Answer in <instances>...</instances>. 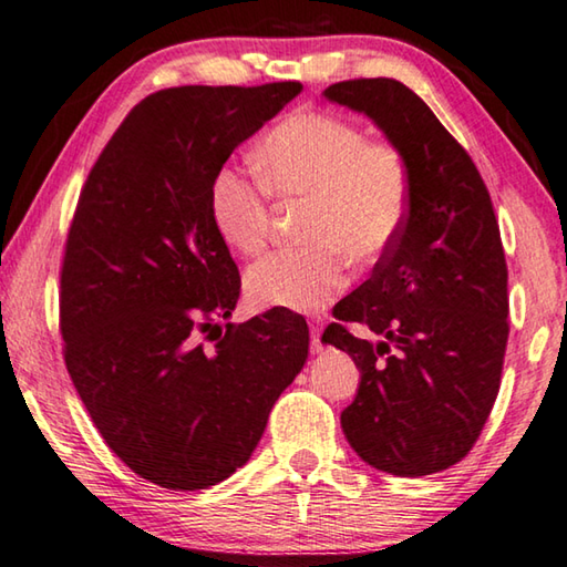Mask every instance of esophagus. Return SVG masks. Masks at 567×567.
Returning a JSON list of instances; mask_svg holds the SVG:
<instances>
[{"label": "esophagus", "instance_id": "esophagus-1", "mask_svg": "<svg viewBox=\"0 0 567 567\" xmlns=\"http://www.w3.org/2000/svg\"><path fill=\"white\" fill-rule=\"evenodd\" d=\"M309 329H311V351L319 353V351L323 349V346H321V329H323V323H321V321H311Z\"/></svg>", "mask_w": 567, "mask_h": 567}]
</instances>
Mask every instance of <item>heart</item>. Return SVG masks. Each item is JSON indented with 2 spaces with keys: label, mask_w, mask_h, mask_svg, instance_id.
Instances as JSON below:
<instances>
[{
  "label": "heart",
  "mask_w": 567,
  "mask_h": 567,
  "mask_svg": "<svg viewBox=\"0 0 567 567\" xmlns=\"http://www.w3.org/2000/svg\"><path fill=\"white\" fill-rule=\"evenodd\" d=\"M258 174L226 164L208 192V212L226 246L244 256L264 251L271 228V192L313 198L309 234L316 246L284 248L246 274L256 309L316 313L349 284L346 256L375 261L401 236L411 204V176L399 148L365 142L349 118L296 112L256 148Z\"/></svg>",
  "instance_id": "1"
}]
</instances>
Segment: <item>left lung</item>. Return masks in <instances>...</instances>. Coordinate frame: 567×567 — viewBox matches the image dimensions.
Returning a JSON list of instances; mask_svg holds the SVG:
<instances>
[{"instance_id": "obj_1", "label": "left lung", "mask_w": 567, "mask_h": 567, "mask_svg": "<svg viewBox=\"0 0 567 567\" xmlns=\"http://www.w3.org/2000/svg\"><path fill=\"white\" fill-rule=\"evenodd\" d=\"M323 96L365 114L411 176L403 231L371 278L333 309L321 341L353 359L359 393L341 413L351 449L383 473L419 478L468 455L501 389L508 266L491 194L465 148L395 79H353ZM361 322L380 336L359 340Z\"/></svg>"}]
</instances>
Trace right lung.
Returning a JSON list of instances; mask_svg holds the SVG:
<instances>
[{"mask_svg": "<svg viewBox=\"0 0 567 567\" xmlns=\"http://www.w3.org/2000/svg\"><path fill=\"white\" fill-rule=\"evenodd\" d=\"M301 89L146 96L79 196L59 296L66 371L109 449L162 488H212L241 468L309 359L293 311L213 333L241 278L208 212L214 174Z\"/></svg>", "mask_w": 567, "mask_h": 567, "instance_id": "right-lung-1", "label": "right lung"}]
</instances>
